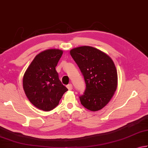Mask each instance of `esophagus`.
<instances>
[{
  "label": "esophagus",
  "mask_w": 148,
  "mask_h": 148,
  "mask_svg": "<svg viewBox=\"0 0 148 148\" xmlns=\"http://www.w3.org/2000/svg\"><path fill=\"white\" fill-rule=\"evenodd\" d=\"M66 87L69 90H72V85L70 83V84H68L66 85Z\"/></svg>",
  "instance_id": "1"
}]
</instances>
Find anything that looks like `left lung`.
I'll return each mask as SVG.
<instances>
[{"label":"left lung","mask_w":148,"mask_h":148,"mask_svg":"<svg viewBox=\"0 0 148 148\" xmlns=\"http://www.w3.org/2000/svg\"><path fill=\"white\" fill-rule=\"evenodd\" d=\"M70 53L85 82V92L79 96L82 105L91 111L103 108L117 87V72L113 61L106 53L92 47L75 48Z\"/></svg>","instance_id":"1"}]
</instances>
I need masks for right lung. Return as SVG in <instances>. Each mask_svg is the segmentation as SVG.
<instances>
[{
	"instance_id": "1",
	"label": "right lung",
	"mask_w": 148,
	"mask_h": 148,
	"mask_svg": "<svg viewBox=\"0 0 148 148\" xmlns=\"http://www.w3.org/2000/svg\"><path fill=\"white\" fill-rule=\"evenodd\" d=\"M63 51L50 49L34 59L23 77V88L29 101L37 108L49 111L58 106L68 89L59 79L56 71Z\"/></svg>"
}]
</instances>
